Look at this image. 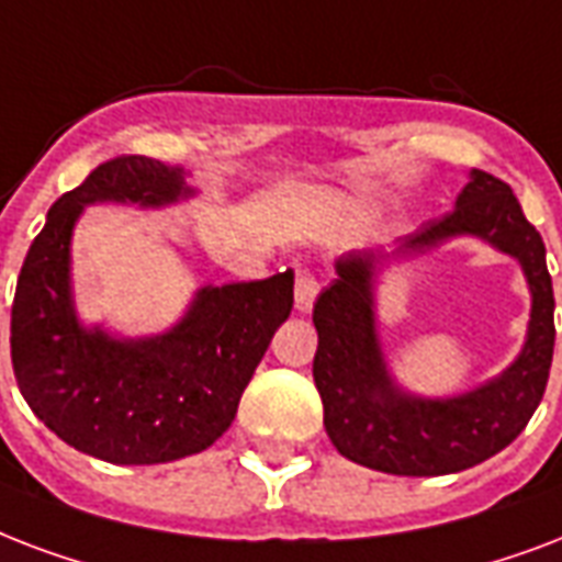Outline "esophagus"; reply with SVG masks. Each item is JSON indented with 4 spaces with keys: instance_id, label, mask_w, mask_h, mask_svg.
I'll return each mask as SVG.
<instances>
[{
    "instance_id": "1",
    "label": "esophagus",
    "mask_w": 562,
    "mask_h": 562,
    "mask_svg": "<svg viewBox=\"0 0 562 562\" xmlns=\"http://www.w3.org/2000/svg\"><path fill=\"white\" fill-rule=\"evenodd\" d=\"M316 293H319V281H316V276H313L311 269H295V311H311L313 302H316Z\"/></svg>"
}]
</instances>
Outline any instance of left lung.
<instances>
[{"label":"left lung","instance_id":"1","mask_svg":"<svg viewBox=\"0 0 562 562\" xmlns=\"http://www.w3.org/2000/svg\"><path fill=\"white\" fill-rule=\"evenodd\" d=\"M451 236H477L522 263L531 290L529 337L520 358L493 382L452 396L404 394L385 369L374 316L376 267L424 254ZM319 334L313 381L325 430L342 458L390 475H454L484 463L519 437L542 402L554 358V286L546 243L504 181L472 169L454 211L425 222L393 249H355L313 304Z\"/></svg>","mask_w":562,"mask_h":562}]
</instances>
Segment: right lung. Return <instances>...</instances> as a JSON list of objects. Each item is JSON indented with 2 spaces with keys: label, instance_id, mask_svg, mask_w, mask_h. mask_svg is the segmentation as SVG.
<instances>
[{
  "label": "right lung",
  "instance_id": "obj_1",
  "mask_svg": "<svg viewBox=\"0 0 562 562\" xmlns=\"http://www.w3.org/2000/svg\"><path fill=\"white\" fill-rule=\"evenodd\" d=\"M193 195L184 169L143 155L104 160L49 207L16 281L11 363L34 416L67 446L120 467L190 458L232 428L237 404L293 311V272L202 286L181 322L123 340L78 322L72 228L87 204L160 207Z\"/></svg>",
  "mask_w": 562,
  "mask_h": 562
}]
</instances>
